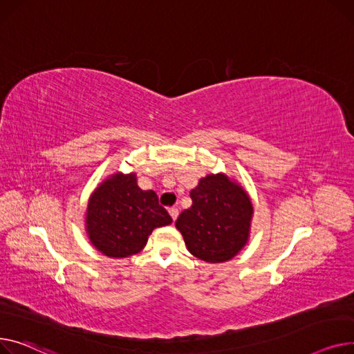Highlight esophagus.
Returning <instances> with one entry per match:
<instances>
[{
  "label": "esophagus",
  "instance_id": "1",
  "mask_svg": "<svg viewBox=\"0 0 354 354\" xmlns=\"http://www.w3.org/2000/svg\"><path fill=\"white\" fill-rule=\"evenodd\" d=\"M169 213H170V216H171V218L176 221V218L178 217V209H176V207H171V209L169 210Z\"/></svg>",
  "mask_w": 354,
  "mask_h": 354
}]
</instances>
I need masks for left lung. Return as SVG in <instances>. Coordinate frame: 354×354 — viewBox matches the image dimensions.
Returning <instances> with one entry per match:
<instances>
[{"label": "left lung", "instance_id": "1", "mask_svg": "<svg viewBox=\"0 0 354 354\" xmlns=\"http://www.w3.org/2000/svg\"><path fill=\"white\" fill-rule=\"evenodd\" d=\"M190 197L192 207L176 221L189 252L207 263L232 260L250 236V197L240 184L223 173L203 177Z\"/></svg>", "mask_w": 354, "mask_h": 354}]
</instances>
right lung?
Returning a JSON list of instances; mask_svg holds the SVG:
<instances>
[{"instance_id":"add662e5","label":"right lung","mask_w":354,"mask_h":354,"mask_svg":"<svg viewBox=\"0 0 354 354\" xmlns=\"http://www.w3.org/2000/svg\"><path fill=\"white\" fill-rule=\"evenodd\" d=\"M153 190H141L134 173H115L104 180L87 205L86 228L104 256L122 259L140 253L157 227L171 224Z\"/></svg>"}]
</instances>
